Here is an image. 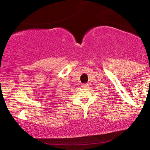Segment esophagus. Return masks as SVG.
I'll use <instances>...</instances> for the list:
<instances>
[{"instance_id":"esophagus-1","label":"esophagus","mask_w":150,"mask_h":150,"mask_svg":"<svg viewBox=\"0 0 150 150\" xmlns=\"http://www.w3.org/2000/svg\"><path fill=\"white\" fill-rule=\"evenodd\" d=\"M82 87H83V88H87L88 87V84H84V85H82Z\"/></svg>"}]
</instances>
